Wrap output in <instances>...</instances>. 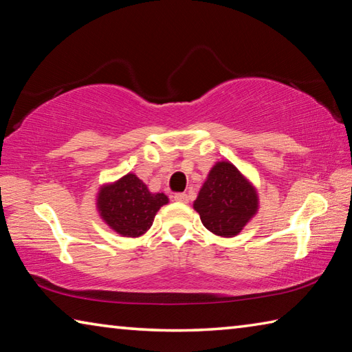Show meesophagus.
I'll use <instances>...</instances> for the list:
<instances>
[{
	"label": "esophagus",
	"instance_id": "34e87169",
	"mask_svg": "<svg viewBox=\"0 0 352 352\" xmlns=\"http://www.w3.org/2000/svg\"><path fill=\"white\" fill-rule=\"evenodd\" d=\"M174 200L178 201V204H188V194L178 192V194L174 195Z\"/></svg>",
	"mask_w": 352,
	"mask_h": 352
}]
</instances>
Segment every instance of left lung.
<instances>
[{"instance_id": "8db88e82", "label": "left lung", "mask_w": 352, "mask_h": 352, "mask_svg": "<svg viewBox=\"0 0 352 352\" xmlns=\"http://www.w3.org/2000/svg\"><path fill=\"white\" fill-rule=\"evenodd\" d=\"M194 208L211 233L233 237L258 210V197L241 172L222 162L211 169Z\"/></svg>"}]
</instances>
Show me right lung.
Wrapping results in <instances>:
<instances>
[{
	"label": "right lung",
	"instance_id": "right-lung-1",
	"mask_svg": "<svg viewBox=\"0 0 352 352\" xmlns=\"http://www.w3.org/2000/svg\"><path fill=\"white\" fill-rule=\"evenodd\" d=\"M168 204L164 194H152L133 174L100 189L98 206L100 216L116 233L138 237L151 228L153 217Z\"/></svg>",
	"mask_w": 352,
	"mask_h": 352
}]
</instances>
